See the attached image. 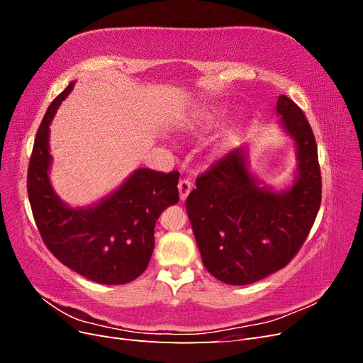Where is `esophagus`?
<instances>
[{
	"label": "esophagus",
	"mask_w": 363,
	"mask_h": 363,
	"mask_svg": "<svg viewBox=\"0 0 363 363\" xmlns=\"http://www.w3.org/2000/svg\"><path fill=\"white\" fill-rule=\"evenodd\" d=\"M191 189H192V183L189 180L183 179V180L179 182V194H180V200L182 201H184L186 199H188Z\"/></svg>",
	"instance_id": "34e87169"
}]
</instances>
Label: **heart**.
Returning <instances> with one entry per match:
<instances>
[{"mask_svg": "<svg viewBox=\"0 0 363 363\" xmlns=\"http://www.w3.org/2000/svg\"><path fill=\"white\" fill-rule=\"evenodd\" d=\"M211 119H212V113L208 112V113H201L200 116H196L194 121H192V125L195 127V128H200V127H206L208 123H211ZM233 140H235V131H227V133L219 139L218 142H216V145H215V151L216 152H223V151H225V150H228V147H232V144H233Z\"/></svg>", "mask_w": 363, "mask_h": 363, "instance_id": "1", "label": "heart"}]
</instances>
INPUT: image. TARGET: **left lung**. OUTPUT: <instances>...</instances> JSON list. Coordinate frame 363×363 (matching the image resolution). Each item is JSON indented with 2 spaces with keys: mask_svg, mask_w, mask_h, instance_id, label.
<instances>
[{
  "mask_svg": "<svg viewBox=\"0 0 363 363\" xmlns=\"http://www.w3.org/2000/svg\"><path fill=\"white\" fill-rule=\"evenodd\" d=\"M276 111L296 148L291 188L260 186L248 169L247 148H236L196 179L186 200L204 267L227 284L255 283L286 267L320 211L321 171L309 121L286 95Z\"/></svg>",
  "mask_w": 363,
  "mask_h": 363,
  "instance_id": "left-lung-1",
  "label": "left lung"
}]
</instances>
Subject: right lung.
<instances>
[{
  "label": "right lung",
  "mask_w": 363,
  "mask_h": 363,
  "mask_svg": "<svg viewBox=\"0 0 363 363\" xmlns=\"http://www.w3.org/2000/svg\"><path fill=\"white\" fill-rule=\"evenodd\" d=\"M68 84L43 116L28 164L27 192L42 240L65 267L101 284H124L148 267L155 227L168 206L179 203V172L136 169L94 206L69 207L50 182V124L72 91Z\"/></svg>",
  "instance_id": "1"
}]
</instances>
